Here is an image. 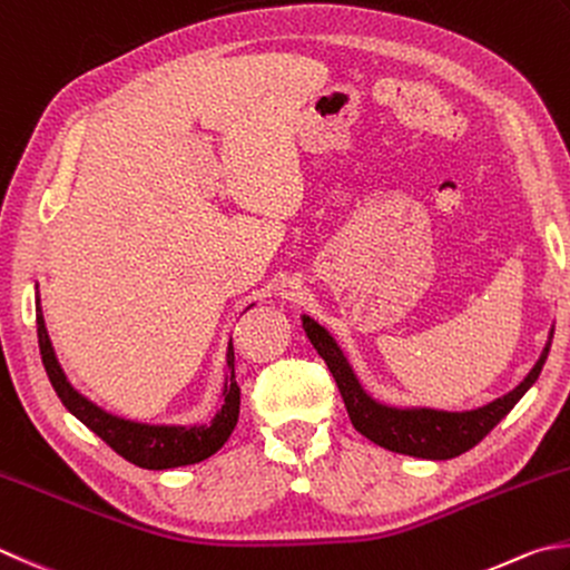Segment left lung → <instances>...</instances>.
<instances>
[{
  "mask_svg": "<svg viewBox=\"0 0 570 570\" xmlns=\"http://www.w3.org/2000/svg\"><path fill=\"white\" fill-rule=\"evenodd\" d=\"M303 327L307 340L335 377L342 400H345L347 414L352 419V426L364 434L370 442L380 444L396 454H410L419 459H454L459 454L469 452L476 446L493 426H497L503 416H507L521 396L531 390V384L539 380L543 370V362L549 357L553 330L549 342L541 352L539 362L533 370L525 374V380L511 390L509 394L499 396L479 410L471 412H442V410H426V406H412V410H400V406H386L362 390L357 374L352 372L350 362L337 342L332 340L330 332L317 325L313 317L303 315Z\"/></svg>",
  "mask_w": 570,
  "mask_h": 570,
  "instance_id": "obj_1",
  "label": "left lung"
}]
</instances>
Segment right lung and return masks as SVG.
<instances>
[{
  "mask_svg": "<svg viewBox=\"0 0 570 570\" xmlns=\"http://www.w3.org/2000/svg\"><path fill=\"white\" fill-rule=\"evenodd\" d=\"M37 335H39V352L53 392L59 394L61 404L79 419L81 424L91 429L96 436H101L118 456H124L131 464L141 469H176L198 464L218 452L228 442L235 424H238L240 412V386L235 382V352L233 342L228 345V377L223 386V406L213 416L210 424L196 426H166V424H141L131 419H121L116 414L104 412L101 406L86 400L83 394L73 390L71 382L63 374L61 364L53 354L49 332L41 315V305L37 297Z\"/></svg>",
  "mask_w": 570,
  "mask_h": 570,
  "instance_id": "obj_1",
  "label": "right lung"
}]
</instances>
